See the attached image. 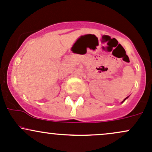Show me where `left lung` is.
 Instances as JSON below:
<instances>
[{"mask_svg":"<svg viewBox=\"0 0 152 152\" xmlns=\"http://www.w3.org/2000/svg\"><path fill=\"white\" fill-rule=\"evenodd\" d=\"M127 98H128V97H127ZM127 98H125V99H124V101H123V102H122V103H123L124 102H125V99H127Z\"/></svg>","mask_w":152,"mask_h":152,"instance_id":"8db88e82","label":"left lung"}]
</instances>
